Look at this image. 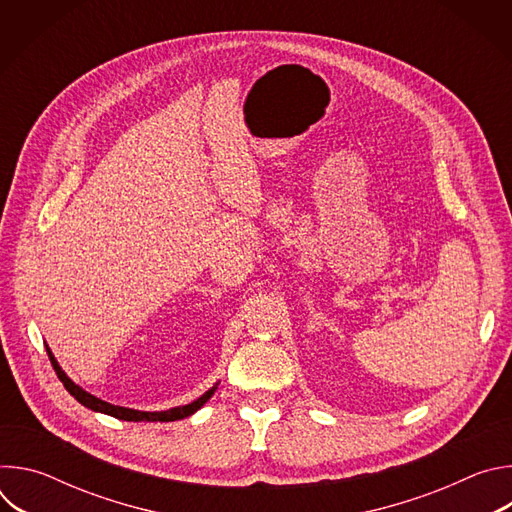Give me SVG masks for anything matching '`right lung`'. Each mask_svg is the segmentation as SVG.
<instances>
[{
  "label": "right lung",
  "mask_w": 512,
  "mask_h": 512,
  "mask_svg": "<svg viewBox=\"0 0 512 512\" xmlns=\"http://www.w3.org/2000/svg\"><path fill=\"white\" fill-rule=\"evenodd\" d=\"M46 352H48V358H50V362H52V367H54L58 379L62 381L64 389H66L72 397H75L81 405L89 407L91 411L107 413V415L117 417V419H123V421H176V419H184V417L196 413V411L214 395V391H216V385H214L212 389H208V391H206L202 397H198L196 401H192V403H188V405H182V407L168 409V411H137V409H127V407L111 405V403H107V401H103V399H99V397L87 393V391L81 389L77 383H72V381L64 375V371L60 369V364L56 362V358H54V354L50 352L48 346H46Z\"/></svg>",
  "instance_id": "1"
}]
</instances>
